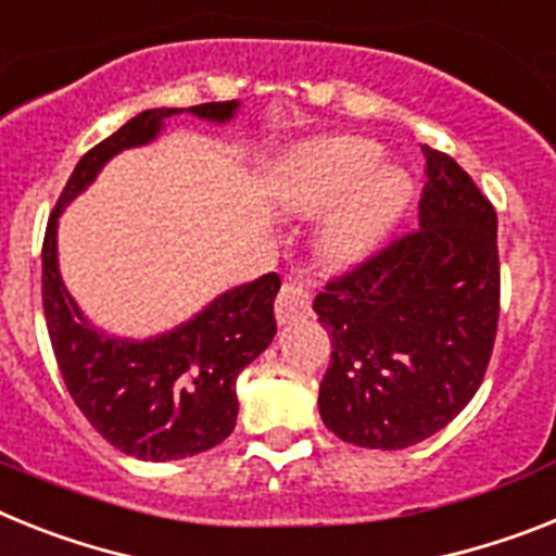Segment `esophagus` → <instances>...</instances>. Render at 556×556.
<instances>
[{
  "mask_svg": "<svg viewBox=\"0 0 556 556\" xmlns=\"http://www.w3.org/2000/svg\"><path fill=\"white\" fill-rule=\"evenodd\" d=\"M274 314H277L279 325H291L296 319H305L311 314V293L302 286H296V282H286L277 296Z\"/></svg>",
  "mask_w": 556,
  "mask_h": 556,
  "instance_id": "esophagus-1",
  "label": "esophagus"
}]
</instances>
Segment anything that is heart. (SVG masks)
Returning a JSON list of instances; mask_svg holds the SVG:
<instances>
[{
    "instance_id": "heart-1",
    "label": "heart",
    "mask_w": 556,
    "mask_h": 556,
    "mask_svg": "<svg viewBox=\"0 0 556 556\" xmlns=\"http://www.w3.org/2000/svg\"><path fill=\"white\" fill-rule=\"evenodd\" d=\"M381 149L365 138L339 135L307 143L288 161L282 203L300 217H316L339 200L321 228V251L333 265L365 260L395 226L413 180L401 166L376 163Z\"/></svg>"
}]
</instances>
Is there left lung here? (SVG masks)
Returning a JSON list of instances; mask_svg holds the SVG:
<instances>
[{"instance_id": "8db88e82", "label": "left lung", "mask_w": 556, "mask_h": 556, "mask_svg": "<svg viewBox=\"0 0 556 556\" xmlns=\"http://www.w3.org/2000/svg\"><path fill=\"white\" fill-rule=\"evenodd\" d=\"M424 157L421 228L314 300L333 344L321 421L367 450H404L444 429L478 393L497 333V214L450 155L424 147Z\"/></svg>"}]
</instances>
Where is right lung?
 Returning <instances> with one entry per match:
<instances>
[{
    "instance_id": "right-lung-1",
    "label": "right lung",
    "mask_w": 556,
    "mask_h": 556,
    "mask_svg": "<svg viewBox=\"0 0 556 556\" xmlns=\"http://www.w3.org/2000/svg\"><path fill=\"white\" fill-rule=\"evenodd\" d=\"M177 106L147 110L92 147L59 194L41 245V302L50 344L70 395L115 450L141 460H177L226 441L237 424L235 381L277 333V274L231 288L180 328L147 342L110 339L90 328L64 288L55 263V226L70 200L96 180L121 149L143 147ZM191 115L226 124L237 101L189 106Z\"/></svg>"
}]
</instances>
